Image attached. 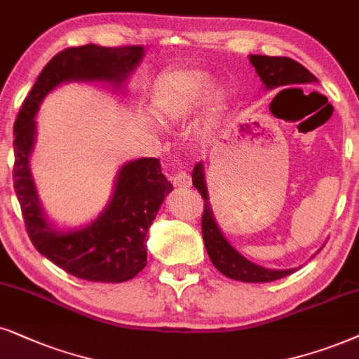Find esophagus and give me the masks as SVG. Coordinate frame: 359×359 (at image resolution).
Here are the masks:
<instances>
[{
  "label": "esophagus",
  "instance_id": "esophagus-1",
  "mask_svg": "<svg viewBox=\"0 0 359 359\" xmlns=\"http://www.w3.org/2000/svg\"><path fill=\"white\" fill-rule=\"evenodd\" d=\"M172 184L179 189H189L190 185H192V179H190V175L185 174V172H179V174L172 177Z\"/></svg>",
  "mask_w": 359,
  "mask_h": 359
}]
</instances>
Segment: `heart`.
Returning a JSON list of instances; mask_svg holds the SVG:
<instances>
[{
    "label": "heart",
    "mask_w": 359,
    "mask_h": 359,
    "mask_svg": "<svg viewBox=\"0 0 359 359\" xmlns=\"http://www.w3.org/2000/svg\"><path fill=\"white\" fill-rule=\"evenodd\" d=\"M207 72L198 69H175L161 76L151 94V109L157 121L164 124L182 122L198 111L207 101L203 127L212 126L225 106V93L213 89Z\"/></svg>",
    "instance_id": "b5f03b06"
}]
</instances>
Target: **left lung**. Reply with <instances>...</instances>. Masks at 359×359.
Here are the masks:
<instances>
[{
	"instance_id": "left-lung-1",
	"label": "left lung",
	"mask_w": 359,
	"mask_h": 359,
	"mask_svg": "<svg viewBox=\"0 0 359 359\" xmlns=\"http://www.w3.org/2000/svg\"><path fill=\"white\" fill-rule=\"evenodd\" d=\"M252 66L255 67L257 74L260 76L265 90H271L276 88H283V86L293 84H311L318 83V79L302 66L300 62L293 61L292 57H271V56H260V54H250ZM192 184L194 187L202 194L203 201H205V208H203L202 215V235L203 243H205L207 253L210 257L217 270L220 273L232 280L247 281V283H266V281H275L283 278L298 269L288 270H273L265 269V266L257 265L245 258L242 253L235 250L230 245L225 235L222 233L219 224H217L215 217H213L212 203L208 198L207 180H205V165L203 162L195 164L192 170Z\"/></svg>"
}]
</instances>
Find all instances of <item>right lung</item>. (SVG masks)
Returning <instances> with one entry per match:
<instances>
[{"label":"right lung","mask_w":359,"mask_h":359,"mask_svg":"<svg viewBox=\"0 0 359 359\" xmlns=\"http://www.w3.org/2000/svg\"><path fill=\"white\" fill-rule=\"evenodd\" d=\"M142 46L86 44L56 54L36 79L15 122V192L31 242L41 255L88 281L121 283L147 265V232L172 184L161 162L142 157L126 162L114 179L107 205L83 226L54 225L48 219L31 174L36 114L49 93L66 83H104L119 90L144 57Z\"/></svg>","instance_id":"add662e5"}]
</instances>
